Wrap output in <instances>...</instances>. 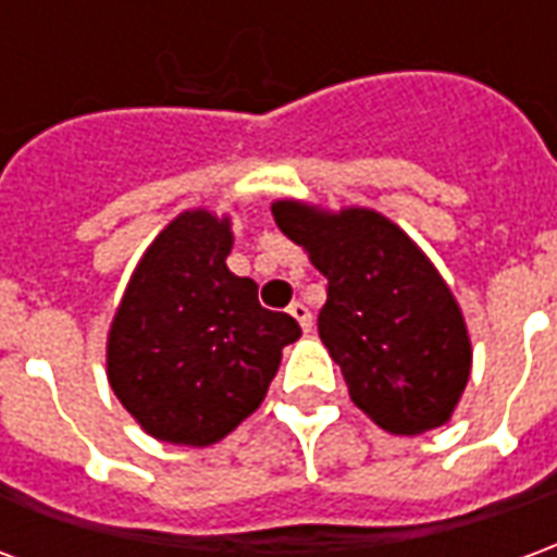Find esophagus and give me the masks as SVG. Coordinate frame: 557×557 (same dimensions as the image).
<instances>
[{"label": "esophagus", "instance_id": "obj_1", "mask_svg": "<svg viewBox=\"0 0 557 557\" xmlns=\"http://www.w3.org/2000/svg\"><path fill=\"white\" fill-rule=\"evenodd\" d=\"M289 313L295 315V322H298V325H301L304 331H310V327H313V313H310V310H307V307H304L301 301L292 304Z\"/></svg>", "mask_w": 557, "mask_h": 557}]
</instances>
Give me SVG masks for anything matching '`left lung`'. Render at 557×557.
<instances>
[{
	"label": "left lung",
	"instance_id": "obj_1",
	"mask_svg": "<svg viewBox=\"0 0 557 557\" xmlns=\"http://www.w3.org/2000/svg\"><path fill=\"white\" fill-rule=\"evenodd\" d=\"M280 232L327 277L319 337L351 403L387 432L450 420L471 373L466 319L442 274L397 223L370 208L271 206Z\"/></svg>",
	"mask_w": 557,
	"mask_h": 557
}]
</instances>
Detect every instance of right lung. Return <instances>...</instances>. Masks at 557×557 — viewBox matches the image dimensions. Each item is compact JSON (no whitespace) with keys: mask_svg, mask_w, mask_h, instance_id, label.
I'll return each mask as SVG.
<instances>
[{"mask_svg":"<svg viewBox=\"0 0 557 557\" xmlns=\"http://www.w3.org/2000/svg\"><path fill=\"white\" fill-rule=\"evenodd\" d=\"M230 218L184 211L139 259L107 339V379L148 435L206 447L265 399L289 313L259 304L256 283L226 268Z\"/></svg>","mask_w":557,"mask_h":557,"instance_id":"right-lung-1","label":"right lung"}]
</instances>
